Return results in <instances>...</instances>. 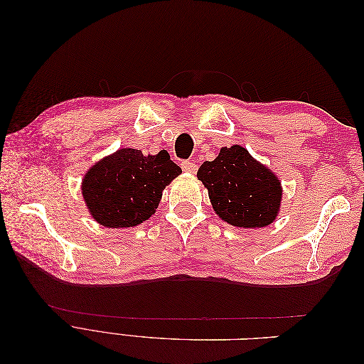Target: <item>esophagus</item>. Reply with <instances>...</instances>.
Listing matches in <instances>:
<instances>
[{"instance_id":"1","label":"esophagus","mask_w":364,"mask_h":364,"mask_svg":"<svg viewBox=\"0 0 364 364\" xmlns=\"http://www.w3.org/2000/svg\"><path fill=\"white\" fill-rule=\"evenodd\" d=\"M181 165H182V170H183L185 173L194 174V173H196V170H197L196 164H194V162H191V161H183Z\"/></svg>"}]
</instances>
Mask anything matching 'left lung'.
<instances>
[{"label": "left lung", "instance_id": "left-lung-1", "mask_svg": "<svg viewBox=\"0 0 364 364\" xmlns=\"http://www.w3.org/2000/svg\"><path fill=\"white\" fill-rule=\"evenodd\" d=\"M197 179L208 190L215 214L237 228H264L277 218L282 199L278 176L241 146L223 147L205 161Z\"/></svg>", "mask_w": 364, "mask_h": 364}]
</instances>
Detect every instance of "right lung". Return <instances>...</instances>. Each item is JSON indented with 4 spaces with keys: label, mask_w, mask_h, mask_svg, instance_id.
<instances>
[{
    "label": "right lung",
    "mask_w": 364,
    "mask_h": 364,
    "mask_svg": "<svg viewBox=\"0 0 364 364\" xmlns=\"http://www.w3.org/2000/svg\"><path fill=\"white\" fill-rule=\"evenodd\" d=\"M181 173L167 150L144 156L136 149H119L87 170L82 194L97 223L134 228L155 214L164 188Z\"/></svg>",
    "instance_id": "add662e5"
}]
</instances>
